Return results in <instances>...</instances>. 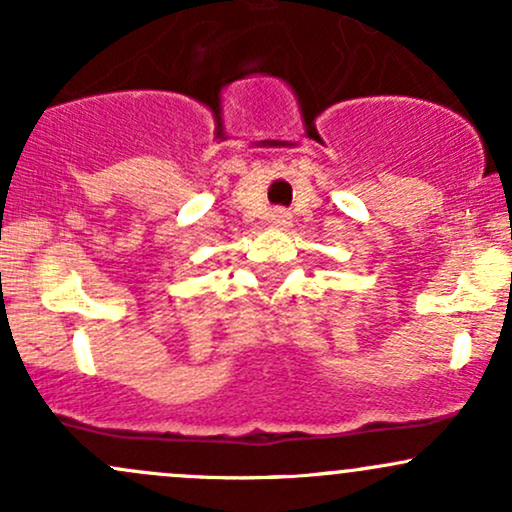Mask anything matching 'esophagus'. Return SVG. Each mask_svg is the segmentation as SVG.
<instances>
[{"instance_id": "obj_1", "label": "esophagus", "mask_w": 512, "mask_h": 512, "mask_svg": "<svg viewBox=\"0 0 512 512\" xmlns=\"http://www.w3.org/2000/svg\"><path fill=\"white\" fill-rule=\"evenodd\" d=\"M272 223L276 228H286L291 223V211L284 209V207H276L272 211Z\"/></svg>"}]
</instances>
